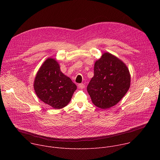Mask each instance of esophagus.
Wrapping results in <instances>:
<instances>
[{
	"label": "esophagus",
	"instance_id": "34e87169",
	"mask_svg": "<svg viewBox=\"0 0 160 160\" xmlns=\"http://www.w3.org/2000/svg\"><path fill=\"white\" fill-rule=\"evenodd\" d=\"M78 87L79 88H83L85 87V85L83 83H79L78 85Z\"/></svg>",
	"mask_w": 160,
	"mask_h": 160
}]
</instances>
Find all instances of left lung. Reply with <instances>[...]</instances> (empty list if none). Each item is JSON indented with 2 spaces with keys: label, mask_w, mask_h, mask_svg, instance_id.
Instances as JSON below:
<instances>
[{
  "label": "left lung",
  "mask_w": 160,
  "mask_h": 160,
  "mask_svg": "<svg viewBox=\"0 0 160 160\" xmlns=\"http://www.w3.org/2000/svg\"><path fill=\"white\" fill-rule=\"evenodd\" d=\"M94 75L87 90L92 103L101 109L116 105L130 86V75L125 64L114 55L104 53L94 64Z\"/></svg>",
  "instance_id": "8db88e82"
}]
</instances>
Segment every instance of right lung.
<instances>
[{"mask_svg":"<svg viewBox=\"0 0 160 160\" xmlns=\"http://www.w3.org/2000/svg\"><path fill=\"white\" fill-rule=\"evenodd\" d=\"M37 97L54 109L65 107L71 101L77 85L60 70L57 61L48 58L38 70L34 81Z\"/></svg>","mask_w":160,"mask_h":160,"instance_id":"1","label":"right lung"}]
</instances>
